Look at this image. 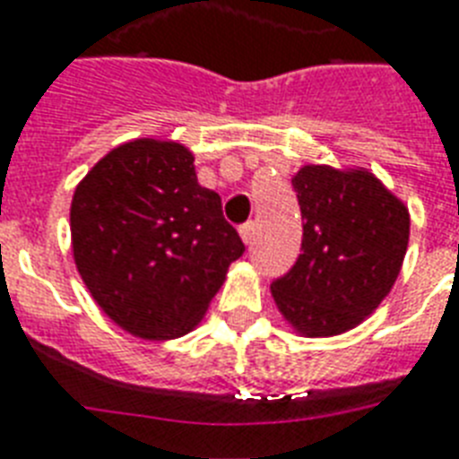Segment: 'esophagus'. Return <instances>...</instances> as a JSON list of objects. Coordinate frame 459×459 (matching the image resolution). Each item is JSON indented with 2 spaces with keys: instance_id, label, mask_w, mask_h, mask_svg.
I'll return each instance as SVG.
<instances>
[{
  "instance_id": "esophagus-1",
  "label": "esophagus",
  "mask_w": 459,
  "mask_h": 459,
  "mask_svg": "<svg viewBox=\"0 0 459 459\" xmlns=\"http://www.w3.org/2000/svg\"><path fill=\"white\" fill-rule=\"evenodd\" d=\"M253 230H255V225H253V222H247V225H241V227H239L241 239H244V244H247V247H251Z\"/></svg>"
}]
</instances>
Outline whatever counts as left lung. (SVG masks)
Here are the masks:
<instances>
[{
  "label": "left lung",
  "instance_id": "obj_1",
  "mask_svg": "<svg viewBox=\"0 0 459 459\" xmlns=\"http://www.w3.org/2000/svg\"><path fill=\"white\" fill-rule=\"evenodd\" d=\"M303 215L296 265L270 284L303 336H336L377 310L408 251L410 212L365 168L303 166L291 178Z\"/></svg>",
  "mask_w": 459,
  "mask_h": 459
}]
</instances>
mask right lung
I'll use <instances>...</instances> for the list:
<instances>
[{
    "label": "right lung",
    "mask_w": 459,
    "mask_h": 459,
    "mask_svg": "<svg viewBox=\"0 0 459 459\" xmlns=\"http://www.w3.org/2000/svg\"><path fill=\"white\" fill-rule=\"evenodd\" d=\"M73 258L97 306L139 339L185 336L244 253L178 142L132 139L75 186Z\"/></svg>",
    "instance_id": "1"
}]
</instances>
